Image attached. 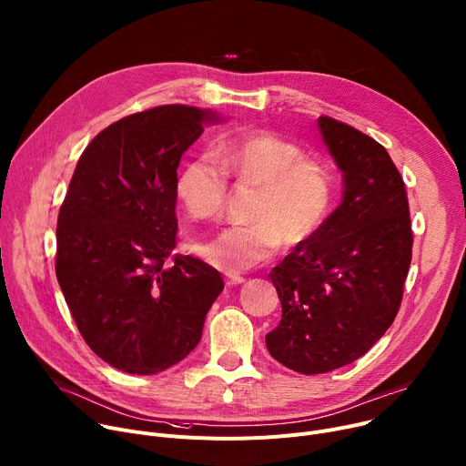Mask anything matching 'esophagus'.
Instances as JSON below:
<instances>
[{
	"mask_svg": "<svg viewBox=\"0 0 466 466\" xmlns=\"http://www.w3.org/2000/svg\"><path fill=\"white\" fill-rule=\"evenodd\" d=\"M245 279L241 275H236V273H228L227 275V284L228 286H238V284H243Z\"/></svg>",
	"mask_w": 466,
	"mask_h": 466,
	"instance_id": "1",
	"label": "esophagus"
}]
</instances>
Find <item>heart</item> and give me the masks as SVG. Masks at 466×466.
I'll return each mask as SVG.
<instances>
[{
	"instance_id": "heart-1",
	"label": "heart",
	"mask_w": 466,
	"mask_h": 466,
	"mask_svg": "<svg viewBox=\"0 0 466 466\" xmlns=\"http://www.w3.org/2000/svg\"><path fill=\"white\" fill-rule=\"evenodd\" d=\"M227 175L238 186H258L250 225H236L197 243V255L227 273L245 271L275 257L282 241L299 247L327 223L336 200L330 168L303 148L269 132L223 139L216 159L200 156L177 178V195L193 219H216L228 200Z\"/></svg>"
}]
</instances>
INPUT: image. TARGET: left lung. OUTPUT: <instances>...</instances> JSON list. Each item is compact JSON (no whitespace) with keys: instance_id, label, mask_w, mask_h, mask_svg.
<instances>
[{"instance_id":"8db88e82","label":"left lung","mask_w":466,"mask_h":466,"mask_svg":"<svg viewBox=\"0 0 466 466\" xmlns=\"http://www.w3.org/2000/svg\"><path fill=\"white\" fill-rule=\"evenodd\" d=\"M318 128L342 202L269 273L282 319L266 336L271 357L305 375L351 364L387 332L412 257L405 184L385 147L330 116Z\"/></svg>"}]
</instances>
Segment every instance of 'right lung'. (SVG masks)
I'll use <instances>...</instances> for the list:
<instances>
[{"instance_id":"right-lung-1","label":"right lung","mask_w":466,"mask_h":466,"mask_svg":"<svg viewBox=\"0 0 466 466\" xmlns=\"http://www.w3.org/2000/svg\"><path fill=\"white\" fill-rule=\"evenodd\" d=\"M223 118L161 106L107 126L83 150L57 219L56 273L89 348L109 366L154 375L200 342L223 291L218 269L168 255L177 243V168L204 124Z\"/></svg>"}]
</instances>
